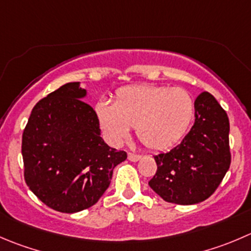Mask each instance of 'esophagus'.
Masks as SVG:
<instances>
[{
  "instance_id": "esophagus-1",
  "label": "esophagus",
  "mask_w": 251,
  "mask_h": 251,
  "mask_svg": "<svg viewBox=\"0 0 251 251\" xmlns=\"http://www.w3.org/2000/svg\"><path fill=\"white\" fill-rule=\"evenodd\" d=\"M128 160H131V162H137V160H140V155L138 154H133V153H128L127 155Z\"/></svg>"
}]
</instances>
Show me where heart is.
<instances>
[{
  "label": "heart",
  "mask_w": 251,
  "mask_h": 251,
  "mask_svg": "<svg viewBox=\"0 0 251 251\" xmlns=\"http://www.w3.org/2000/svg\"><path fill=\"white\" fill-rule=\"evenodd\" d=\"M106 140L120 145L131 126L151 151L172 147L186 133L195 116V101L181 88L130 86L120 88L114 103L99 100L94 108Z\"/></svg>",
  "instance_id": "b5f03b06"
}]
</instances>
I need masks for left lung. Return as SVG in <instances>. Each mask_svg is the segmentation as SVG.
Returning <instances> with one entry per match:
<instances>
[{
  "label": "left lung",
  "instance_id": "left-lung-1",
  "mask_svg": "<svg viewBox=\"0 0 251 251\" xmlns=\"http://www.w3.org/2000/svg\"><path fill=\"white\" fill-rule=\"evenodd\" d=\"M157 173L148 185L164 201L195 205L210 198L230 165L229 120L215 97L195 100V124L180 145L154 155Z\"/></svg>",
  "mask_w": 251,
  "mask_h": 251
}]
</instances>
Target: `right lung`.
Listing matches in <instances>:
<instances>
[{
	"label": "right lung",
	"mask_w": 251,
	"mask_h": 251,
	"mask_svg": "<svg viewBox=\"0 0 251 251\" xmlns=\"http://www.w3.org/2000/svg\"><path fill=\"white\" fill-rule=\"evenodd\" d=\"M86 97L79 82L56 89L34 106L22 138L26 185L58 212H79L98 202L114 168L127 158L100 137Z\"/></svg>",
	"instance_id": "obj_1"
}]
</instances>
